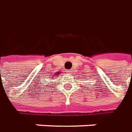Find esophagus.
<instances>
[{
    "instance_id": "34e87169",
    "label": "esophagus",
    "mask_w": 132,
    "mask_h": 132,
    "mask_svg": "<svg viewBox=\"0 0 132 132\" xmlns=\"http://www.w3.org/2000/svg\"><path fill=\"white\" fill-rule=\"evenodd\" d=\"M68 74H72V70H67V72H66Z\"/></svg>"
}]
</instances>
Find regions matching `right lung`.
<instances>
[{"mask_svg":"<svg viewBox=\"0 0 132 132\" xmlns=\"http://www.w3.org/2000/svg\"><path fill=\"white\" fill-rule=\"evenodd\" d=\"M59 73H60V72H57V74H59Z\"/></svg>","mask_w":132,"mask_h":132,"instance_id":"add662e5","label":"right lung"}]
</instances>
